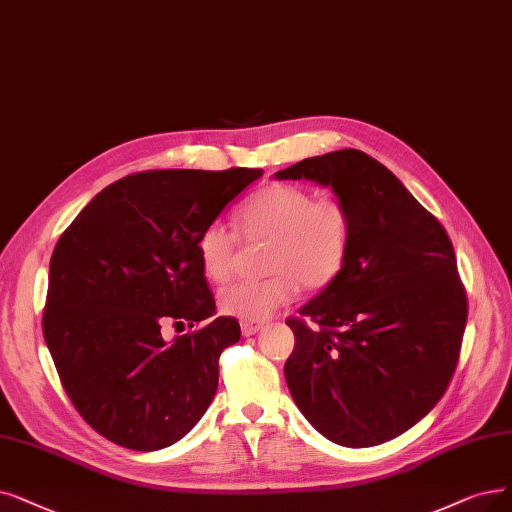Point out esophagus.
I'll return each instance as SVG.
<instances>
[{"label": "esophagus", "mask_w": 512, "mask_h": 512, "mask_svg": "<svg viewBox=\"0 0 512 512\" xmlns=\"http://www.w3.org/2000/svg\"><path fill=\"white\" fill-rule=\"evenodd\" d=\"M262 330V323H252V321H241V334L243 336H254Z\"/></svg>", "instance_id": "obj_1"}]
</instances>
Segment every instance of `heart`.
<instances>
[{
  "instance_id": "heart-1",
  "label": "heart",
  "mask_w": 512,
  "mask_h": 512,
  "mask_svg": "<svg viewBox=\"0 0 512 512\" xmlns=\"http://www.w3.org/2000/svg\"><path fill=\"white\" fill-rule=\"evenodd\" d=\"M239 233L250 241H269L264 269L271 277L233 283L220 292V311L243 321L267 319L279 306L306 290H321L342 271L351 248V210L338 195L315 197L309 189L273 182L237 212ZM201 273L224 283L235 269L237 235L210 224L195 243Z\"/></svg>"
}]
</instances>
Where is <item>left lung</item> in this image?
Instances as JSON below:
<instances>
[{
	"label": "left lung",
	"instance_id": "obj_1",
	"mask_svg": "<svg viewBox=\"0 0 512 512\" xmlns=\"http://www.w3.org/2000/svg\"><path fill=\"white\" fill-rule=\"evenodd\" d=\"M275 178L330 187L353 220L340 275L285 321L296 338L285 382L325 439L391 441L433 410L460 357L468 302L452 241L363 151L302 159Z\"/></svg>",
	"mask_w": 512,
	"mask_h": 512
}]
</instances>
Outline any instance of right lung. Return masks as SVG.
<instances>
[{
    "label": "right lung",
    "mask_w": 512,
    "mask_h": 512,
    "mask_svg": "<svg viewBox=\"0 0 512 512\" xmlns=\"http://www.w3.org/2000/svg\"><path fill=\"white\" fill-rule=\"evenodd\" d=\"M262 170H151L102 189L60 235L44 338L75 410L109 441L155 452L210 407L233 317L163 340L216 313L195 243Z\"/></svg>",
    "instance_id": "obj_1"
}]
</instances>
